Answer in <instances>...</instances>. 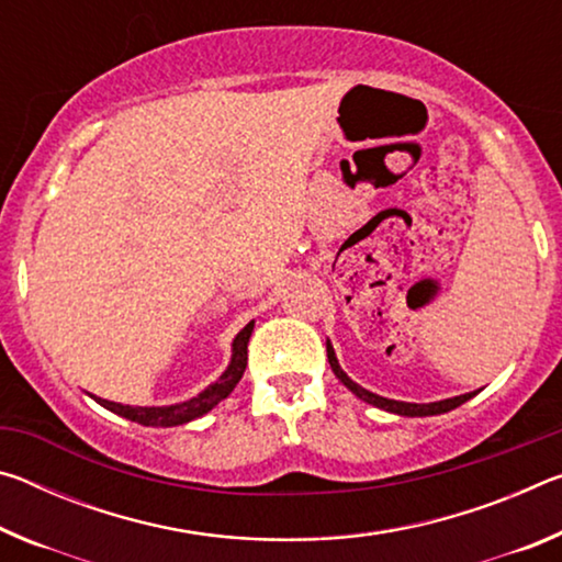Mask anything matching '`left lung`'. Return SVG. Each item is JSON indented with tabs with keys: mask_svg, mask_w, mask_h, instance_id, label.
<instances>
[{
	"mask_svg": "<svg viewBox=\"0 0 562 562\" xmlns=\"http://www.w3.org/2000/svg\"><path fill=\"white\" fill-rule=\"evenodd\" d=\"M327 359H329V367L331 372H335V376L339 379L341 384H345L351 394L359 396L361 402L372 404L376 408H384V412L389 414H398V416H436V414H446L451 412V408L461 406L463 402H469L471 396H475V392H469V394H461V396H453V398H443V402H431V404H408V402H396V398H386V396H379L374 392H369V389L359 386L357 382H351V379L347 376L345 369L339 367L337 361V355H335V347H331V341L327 339Z\"/></svg>",
	"mask_w": 562,
	"mask_h": 562,
	"instance_id": "obj_1",
	"label": "left lung"
}]
</instances>
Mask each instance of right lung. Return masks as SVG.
<instances>
[{
    "instance_id": "1",
    "label": "right lung",
    "mask_w": 562,
    "mask_h": 562,
    "mask_svg": "<svg viewBox=\"0 0 562 562\" xmlns=\"http://www.w3.org/2000/svg\"><path fill=\"white\" fill-rule=\"evenodd\" d=\"M252 327H255V322H247V325L237 331V337L233 339L231 364H227L225 372L217 376V382L205 386L201 394L188 398V402L170 404V406H131V404L109 402V398H101L93 394H89V396L97 398V402L103 408H109V412L128 418V422L144 424V426H164V429H168V426H180V424L193 422V418L207 414L213 406L221 404L223 398L233 392L235 384L243 379V372L247 367V341H250Z\"/></svg>"
}]
</instances>
